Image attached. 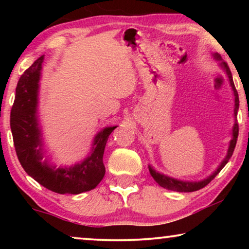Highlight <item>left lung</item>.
Instances as JSON below:
<instances>
[{
  "label": "left lung",
  "instance_id": "8db88e82",
  "mask_svg": "<svg viewBox=\"0 0 249 249\" xmlns=\"http://www.w3.org/2000/svg\"><path fill=\"white\" fill-rule=\"evenodd\" d=\"M214 59L220 61V66L224 70V72H226L228 79H229L230 86H231V88H232L233 96H234V108H233L234 124H233V128H232V138H231V141H230V145H229V148H228L227 156L224 158L223 161L221 162V164L217 166V169L212 173V175H211L210 177H207V178H205V179L200 180V181H182V180L171 178V177L165 176V175H163V173H160L158 171H155V170L153 169L151 165H148L149 173H151V176L153 177V178H154L155 181L158 182L160 186L163 187V188H165V189L173 190V192H180V193H190V192H196V190H199V189L204 188V187H205L206 185H209V183L212 181L214 178H215L217 173H219L221 170L224 168V165L227 164L231 156H232L234 147H236L238 132H239V127H238V124H237V120H236L237 113H238V108H239V96H238V91L236 89V87H234V84H233V80H232V74H231V71L229 69V67H228V64L224 62V61H222V59H221L220 55H217L216 53L214 54Z\"/></svg>",
  "mask_w": 249,
  "mask_h": 249
}]
</instances>
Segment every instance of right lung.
<instances>
[{"label": "right lung", "instance_id": "1", "mask_svg": "<svg viewBox=\"0 0 249 249\" xmlns=\"http://www.w3.org/2000/svg\"><path fill=\"white\" fill-rule=\"evenodd\" d=\"M44 55L38 57L20 77L15 103L10 114L13 144L20 164L37 182L57 194H77L94 189L105 175L103 154L111 132L107 127L95 136L90 154L69 168H56L44 160L42 132L37 118L38 88Z\"/></svg>", "mask_w": 249, "mask_h": 249}]
</instances>
